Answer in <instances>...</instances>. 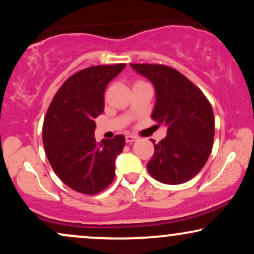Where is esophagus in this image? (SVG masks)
Here are the masks:
<instances>
[{
  "label": "esophagus",
  "mask_w": 254,
  "mask_h": 254,
  "mask_svg": "<svg viewBox=\"0 0 254 254\" xmlns=\"http://www.w3.org/2000/svg\"><path fill=\"white\" fill-rule=\"evenodd\" d=\"M125 141H127V143H133V142L136 141V137L135 136H131V135H127L125 137Z\"/></svg>",
  "instance_id": "34e87169"
}]
</instances>
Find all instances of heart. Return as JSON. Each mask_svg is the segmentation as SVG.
Wrapping results in <instances>:
<instances>
[{
    "mask_svg": "<svg viewBox=\"0 0 254 254\" xmlns=\"http://www.w3.org/2000/svg\"><path fill=\"white\" fill-rule=\"evenodd\" d=\"M141 83H145V82H144V81H136L135 86H136V84H141Z\"/></svg>",
    "mask_w": 254,
    "mask_h": 254,
    "instance_id": "obj_1",
    "label": "heart"
}]
</instances>
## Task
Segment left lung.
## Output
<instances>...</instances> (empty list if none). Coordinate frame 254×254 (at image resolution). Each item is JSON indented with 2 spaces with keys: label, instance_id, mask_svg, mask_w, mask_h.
<instances>
[{
  "label": "left lung",
  "instance_id": "8db88e82",
  "mask_svg": "<svg viewBox=\"0 0 254 254\" xmlns=\"http://www.w3.org/2000/svg\"><path fill=\"white\" fill-rule=\"evenodd\" d=\"M149 78L156 90L151 118L167 127V136L154 144L148 172L157 182L177 185L189 182L208 161L215 135L211 104L182 72L164 64H130ZM155 141H153V143Z\"/></svg>",
  "mask_w": 254,
  "mask_h": 254
}]
</instances>
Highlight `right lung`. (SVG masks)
I'll return each mask as SVG.
<instances>
[{"instance_id":"add662e5","label":"right lung","mask_w":254,"mask_h":254,"mask_svg":"<svg viewBox=\"0 0 254 254\" xmlns=\"http://www.w3.org/2000/svg\"><path fill=\"white\" fill-rule=\"evenodd\" d=\"M125 65H94L75 72L57 90L44 119L43 143L52 170L80 193L97 194L115 179V161L125 137L97 143L94 121L104 112L107 83Z\"/></svg>"}]
</instances>
